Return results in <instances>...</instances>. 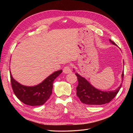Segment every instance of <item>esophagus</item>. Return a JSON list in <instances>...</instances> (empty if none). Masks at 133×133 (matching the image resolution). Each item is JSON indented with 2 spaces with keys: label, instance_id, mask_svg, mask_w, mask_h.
I'll return each instance as SVG.
<instances>
[{
  "label": "esophagus",
  "instance_id": "obj_1",
  "mask_svg": "<svg viewBox=\"0 0 133 133\" xmlns=\"http://www.w3.org/2000/svg\"><path fill=\"white\" fill-rule=\"evenodd\" d=\"M71 72V70L70 69V68L69 66H66L65 68L63 69V73L64 74H69Z\"/></svg>",
  "mask_w": 133,
  "mask_h": 133
}]
</instances>
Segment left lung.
<instances>
[{"label":"left lung","instance_id":"1","mask_svg":"<svg viewBox=\"0 0 133 133\" xmlns=\"http://www.w3.org/2000/svg\"><path fill=\"white\" fill-rule=\"evenodd\" d=\"M109 42L113 45L116 44L109 39ZM73 71L75 72L74 69ZM78 80V85L76 87V95L83 103L88 105H103L109 103L118 94L122 85L124 78V70L122 74V83L114 90L102 91L92 86L85 78L78 73H75Z\"/></svg>","mask_w":133,"mask_h":133}]
</instances>
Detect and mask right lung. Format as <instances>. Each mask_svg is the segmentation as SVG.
Here are the masks:
<instances>
[{
    "label": "right lung",
    "instance_id": "right-lung-1",
    "mask_svg": "<svg viewBox=\"0 0 133 133\" xmlns=\"http://www.w3.org/2000/svg\"><path fill=\"white\" fill-rule=\"evenodd\" d=\"M59 70L48 76L42 82L34 86H26L13 78L10 70L12 89L16 96L24 104L30 106L43 105L52 94L54 80L62 73Z\"/></svg>",
    "mask_w": 133,
    "mask_h": 133
}]
</instances>
